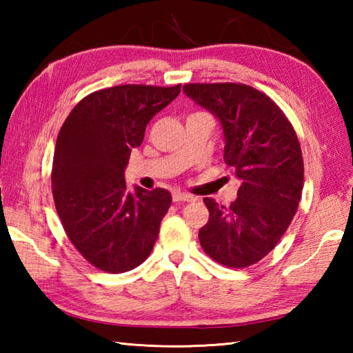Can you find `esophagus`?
Returning a JSON list of instances; mask_svg holds the SVG:
<instances>
[{
	"instance_id": "34e87169",
	"label": "esophagus",
	"mask_w": 353,
	"mask_h": 353,
	"mask_svg": "<svg viewBox=\"0 0 353 353\" xmlns=\"http://www.w3.org/2000/svg\"><path fill=\"white\" fill-rule=\"evenodd\" d=\"M192 196H188V194H183L181 191H174L172 192V201H194Z\"/></svg>"
}]
</instances>
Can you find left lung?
Returning a JSON list of instances; mask_svg holds the SVG:
<instances>
[{
	"label": "left lung",
	"instance_id": "left-lung-1",
	"mask_svg": "<svg viewBox=\"0 0 353 353\" xmlns=\"http://www.w3.org/2000/svg\"><path fill=\"white\" fill-rule=\"evenodd\" d=\"M183 92L220 121L224 162L241 182L229 208L203 199L209 220L199 230L200 244L223 265L256 264L279 243L302 196L297 134L277 104L252 86L190 83Z\"/></svg>",
	"mask_w": 353,
	"mask_h": 353
}]
</instances>
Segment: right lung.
Returning <instances> with one entry per match:
<instances>
[{
    "label": "right lung",
    "mask_w": 353,
    "mask_h": 353,
    "mask_svg": "<svg viewBox=\"0 0 353 353\" xmlns=\"http://www.w3.org/2000/svg\"><path fill=\"white\" fill-rule=\"evenodd\" d=\"M181 86L101 89L85 97L59 132L51 174L56 211L74 247L103 272H129L153 250L171 194L141 186L130 192L124 170L150 119Z\"/></svg>",
    "instance_id": "right-lung-1"
}]
</instances>
